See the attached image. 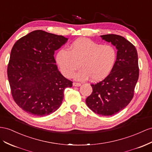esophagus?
Instances as JSON below:
<instances>
[{
	"mask_svg": "<svg viewBox=\"0 0 152 152\" xmlns=\"http://www.w3.org/2000/svg\"><path fill=\"white\" fill-rule=\"evenodd\" d=\"M81 84L80 83H73V86H75V87H79Z\"/></svg>",
	"mask_w": 152,
	"mask_h": 152,
	"instance_id": "34e87169",
	"label": "esophagus"
}]
</instances>
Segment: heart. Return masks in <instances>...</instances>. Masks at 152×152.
<instances>
[{"label": "heart", "mask_w": 152, "mask_h": 152, "mask_svg": "<svg viewBox=\"0 0 152 152\" xmlns=\"http://www.w3.org/2000/svg\"><path fill=\"white\" fill-rule=\"evenodd\" d=\"M70 51L61 48L56 55L57 63L68 78L74 75L80 66L83 68L75 76L78 80L91 78L93 81L104 79L115 64L117 53L110 45H102L86 38H80L70 45Z\"/></svg>", "instance_id": "1"}]
</instances>
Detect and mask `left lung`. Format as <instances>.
I'll list each match as a JSON object with an SVG mask.
<instances>
[{"label":"left lung","instance_id":"1","mask_svg":"<svg viewBox=\"0 0 152 152\" xmlns=\"http://www.w3.org/2000/svg\"><path fill=\"white\" fill-rule=\"evenodd\" d=\"M100 37L116 47V61L104 80L91 84L93 92L86 103L94 113L109 116L121 111L132 99L139 78L138 56L136 47L124 37L116 34Z\"/></svg>","mask_w":152,"mask_h":152}]
</instances>
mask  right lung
Returning <instances> with one entry per match:
<instances>
[{
  "label": "right lung",
  "mask_w": 152,
  "mask_h": 152,
  "mask_svg": "<svg viewBox=\"0 0 152 152\" xmlns=\"http://www.w3.org/2000/svg\"><path fill=\"white\" fill-rule=\"evenodd\" d=\"M63 36L34 31L11 49L7 77L12 96L20 108L38 116L49 115L62 104L72 82L57 69L54 52L67 42Z\"/></svg>",
  "instance_id": "obj_1"
}]
</instances>
